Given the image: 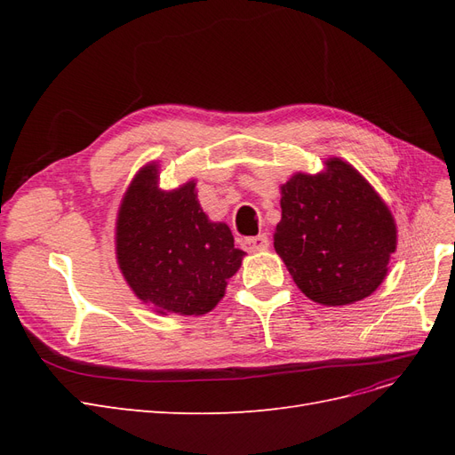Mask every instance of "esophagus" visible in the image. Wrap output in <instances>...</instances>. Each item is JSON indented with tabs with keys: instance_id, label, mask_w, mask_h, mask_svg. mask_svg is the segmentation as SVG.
<instances>
[{
	"instance_id": "esophagus-1",
	"label": "esophagus",
	"mask_w": 455,
	"mask_h": 455,
	"mask_svg": "<svg viewBox=\"0 0 455 455\" xmlns=\"http://www.w3.org/2000/svg\"><path fill=\"white\" fill-rule=\"evenodd\" d=\"M243 246H244V251H249V252H261V251H267L269 239H267V235L261 233V235H256V237H246L243 241Z\"/></svg>"
}]
</instances>
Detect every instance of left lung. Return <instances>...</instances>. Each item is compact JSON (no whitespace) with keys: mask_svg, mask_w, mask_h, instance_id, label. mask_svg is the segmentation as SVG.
Listing matches in <instances>:
<instances>
[{"mask_svg":"<svg viewBox=\"0 0 455 455\" xmlns=\"http://www.w3.org/2000/svg\"><path fill=\"white\" fill-rule=\"evenodd\" d=\"M324 164V172H298L281 186L273 244L299 291L334 307L368 298L383 283L396 226L359 171L338 157Z\"/></svg>","mask_w":455,"mask_h":455,"instance_id":"left-lung-1","label":"left lung"}]
</instances>
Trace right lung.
Returning <instances> with one entry per match:
<instances>
[{"instance_id":"obj_1","label":"right lung","mask_w":455,"mask_h":455,"mask_svg":"<svg viewBox=\"0 0 455 455\" xmlns=\"http://www.w3.org/2000/svg\"><path fill=\"white\" fill-rule=\"evenodd\" d=\"M157 164L132 178L121 201L116 254L131 291L161 315H204L226 294L244 252L224 222L201 209L196 180L172 191L157 186Z\"/></svg>"}]
</instances>
